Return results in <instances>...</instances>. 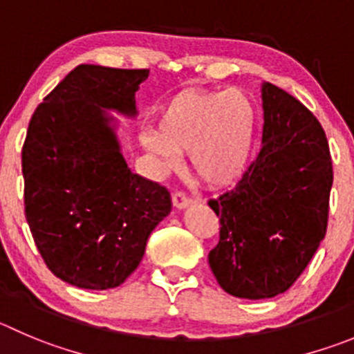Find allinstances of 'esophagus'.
I'll return each mask as SVG.
<instances>
[{"mask_svg":"<svg viewBox=\"0 0 354 354\" xmlns=\"http://www.w3.org/2000/svg\"><path fill=\"white\" fill-rule=\"evenodd\" d=\"M190 203H192V199H190V197H188L185 192H174L173 194V204H174V207H178V209H183V207H187Z\"/></svg>","mask_w":354,"mask_h":354,"instance_id":"34e87169","label":"esophagus"}]
</instances>
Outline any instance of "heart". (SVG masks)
Here are the masks:
<instances>
[{"mask_svg": "<svg viewBox=\"0 0 354 354\" xmlns=\"http://www.w3.org/2000/svg\"><path fill=\"white\" fill-rule=\"evenodd\" d=\"M257 134L259 110L244 91H185L162 108L157 132H145L141 143L166 169L188 151L194 174L220 188L246 173Z\"/></svg>", "mask_w": 354, "mask_h": 354, "instance_id": "b5f03b06", "label": "heart"}]
</instances>
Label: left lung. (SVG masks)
I'll list each match as a JSON object with an SVG mask.
<instances>
[{
    "instance_id": "obj_1",
    "label": "left lung",
    "mask_w": 354,
    "mask_h": 354,
    "mask_svg": "<svg viewBox=\"0 0 354 354\" xmlns=\"http://www.w3.org/2000/svg\"><path fill=\"white\" fill-rule=\"evenodd\" d=\"M263 147L239 183L209 207L220 241L207 255L218 285L239 299L286 292L311 262L328 225L332 155L318 118L263 84Z\"/></svg>"
}]
</instances>
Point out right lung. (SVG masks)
<instances>
[{
  "mask_svg": "<svg viewBox=\"0 0 354 354\" xmlns=\"http://www.w3.org/2000/svg\"><path fill=\"white\" fill-rule=\"evenodd\" d=\"M147 78L148 69L80 64L29 120L26 220L52 274L78 288L120 286L173 206L166 187L132 173L102 110L136 113Z\"/></svg>",
  "mask_w": 354,
  "mask_h": 354,
  "instance_id": "1",
  "label": "right lung"
}]
</instances>
